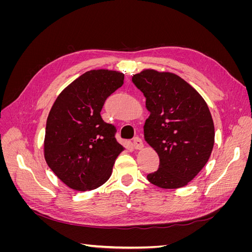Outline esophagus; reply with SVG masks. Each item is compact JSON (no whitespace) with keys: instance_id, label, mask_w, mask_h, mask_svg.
Segmentation results:
<instances>
[{"instance_id":"34e87169","label":"esophagus","mask_w":252,"mask_h":252,"mask_svg":"<svg viewBox=\"0 0 252 252\" xmlns=\"http://www.w3.org/2000/svg\"><path fill=\"white\" fill-rule=\"evenodd\" d=\"M133 147H134V149H136V150L143 149V148H144L143 141H142L140 138H134V140H133Z\"/></svg>"}]
</instances>
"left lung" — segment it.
<instances>
[{
	"instance_id": "left-lung-1",
	"label": "left lung",
	"mask_w": 252,
	"mask_h": 252,
	"mask_svg": "<svg viewBox=\"0 0 252 252\" xmlns=\"http://www.w3.org/2000/svg\"><path fill=\"white\" fill-rule=\"evenodd\" d=\"M132 82L146 97L150 112L145 140L159 158V168L147 175L159 188L186 186L208 162L215 145V125L208 105L197 91L172 72L147 68Z\"/></svg>"
}]
</instances>
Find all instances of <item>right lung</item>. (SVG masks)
Returning a JSON list of instances; mask_svg holds the SVG:
<instances>
[{
  "label": "right lung",
  "instance_id": "obj_1",
  "mask_svg": "<svg viewBox=\"0 0 252 252\" xmlns=\"http://www.w3.org/2000/svg\"><path fill=\"white\" fill-rule=\"evenodd\" d=\"M124 84V73L94 69L83 73L59 94L49 111L44 158L65 185L88 191L108 181L125 148L116 128L101 117L104 102Z\"/></svg>",
  "mask_w": 252,
  "mask_h": 252
}]
</instances>
